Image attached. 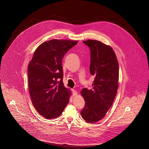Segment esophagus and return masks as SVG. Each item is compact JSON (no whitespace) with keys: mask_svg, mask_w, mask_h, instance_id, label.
Returning a JSON list of instances; mask_svg holds the SVG:
<instances>
[{"mask_svg":"<svg viewBox=\"0 0 149 149\" xmlns=\"http://www.w3.org/2000/svg\"><path fill=\"white\" fill-rule=\"evenodd\" d=\"M72 95H73V96H75L77 95V94H78V92H77L76 90H72Z\"/></svg>","mask_w":149,"mask_h":149,"instance_id":"1","label":"esophagus"}]
</instances>
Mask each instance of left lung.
Returning a JSON list of instances; mask_svg holds the SVG:
<instances>
[{"label": "left lung", "instance_id": "8db88e82", "mask_svg": "<svg viewBox=\"0 0 149 149\" xmlns=\"http://www.w3.org/2000/svg\"><path fill=\"white\" fill-rule=\"evenodd\" d=\"M83 42L90 49V71L95 79L91 89L84 88L80 92L85 100L80 113L87 123L92 124L102 120L113 103L118 87L119 67L111 46L97 40Z\"/></svg>", "mask_w": 149, "mask_h": 149}]
</instances>
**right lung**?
<instances>
[{"instance_id": "1", "label": "right lung", "mask_w": 149, "mask_h": 149, "mask_svg": "<svg viewBox=\"0 0 149 149\" xmlns=\"http://www.w3.org/2000/svg\"><path fill=\"white\" fill-rule=\"evenodd\" d=\"M77 41L51 40L34 52L28 68L29 91L35 109L46 118L58 117L68 104L71 92L63 83L62 59Z\"/></svg>"}]
</instances>
